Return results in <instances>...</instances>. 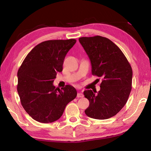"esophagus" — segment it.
<instances>
[{"mask_svg": "<svg viewBox=\"0 0 151 151\" xmlns=\"http://www.w3.org/2000/svg\"><path fill=\"white\" fill-rule=\"evenodd\" d=\"M76 97H77L78 98H82V97H84V95H83V93H78Z\"/></svg>", "mask_w": 151, "mask_h": 151, "instance_id": "esophagus-1", "label": "esophagus"}]
</instances>
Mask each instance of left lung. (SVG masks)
Segmentation results:
<instances>
[{"mask_svg": "<svg viewBox=\"0 0 151 151\" xmlns=\"http://www.w3.org/2000/svg\"><path fill=\"white\" fill-rule=\"evenodd\" d=\"M79 42L91 61L92 75L102 78L97 94L91 89L84 91L89 101L85 114L96 119H106L127 103L132 89V67L119 48L106 37H82Z\"/></svg>", "mask_w": 151, "mask_h": 151, "instance_id": "8db88e82", "label": "left lung"}]
</instances>
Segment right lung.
<instances>
[{
	"label": "right lung",
	"instance_id": "right-lung-1",
	"mask_svg": "<svg viewBox=\"0 0 151 151\" xmlns=\"http://www.w3.org/2000/svg\"><path fill=\"white\" fill-rule=\"evenodd\" d=\"M76 42L75 39L48 40L38 44L27 54L17 72V92L21 103L34 120L52 123L62 116L65 106L75 99L76 89H62L53 82L62 72L64 59Z\"/></svg>",
	"mask_w": 151,
	"mask_h": 151
}]
</instances>
